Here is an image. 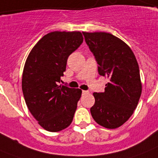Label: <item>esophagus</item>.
Wrapping results in <instances>:
<instances>
[{"instance_id":"34e87169","label":"esophagus","mask_w":158,"mask_h":158,"mask_svg":"<svg viewBox=\"0 0 158 158\" xmlns=\"http://www.w3.org/2000/svg\"><path fill=\"white\" fill-rule=\"evenodd\" d=\"M82 94H89V91H85V90H83V91H82Z\"/></svg>"}]
</instances>
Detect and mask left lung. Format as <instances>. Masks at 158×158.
I'll return each mask as SVG.
<instances>
[{
	"mask_svg": "<svg viewBox=\"0 0 158 158\" xmlns=\"http://www.w3.org/2000/svg\"><path fill=\"white\" fill-rule=\"evenodd\" d=\"M83 34L98 61L99 74L109 79L104 93H94L91 115L98 125L116 129L130 119L139 101V64L130 47L117 37L105 32Z\"/></svg>",
	"mask_w": 158,
	"mask_h": 158,
	"instance_id": "8db88e82",
	"label": "left lung"
}]
</instances>
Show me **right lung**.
Returning a JSON list of instances; mask_svg holds the SVG:
<instances>
[{
	"label": "right lung",
	"instance_id": "add662e5",
	"mask_svg": "<svg viewBox=\"0 0 158 158\" xmlns=\"http://www.w3.org/2000/svg\"><path fill=\"white\" fill-rule=\"evenodd\" d=\"M84 41L79 31H55L36 43L26 60L22 90L26 105L38 123L50 132L71 124L82 94L79 89L58 85L67 59Z\"/></svg>",
	"mask_w": 158,
	"mask_h": 158
}]
</instances>
